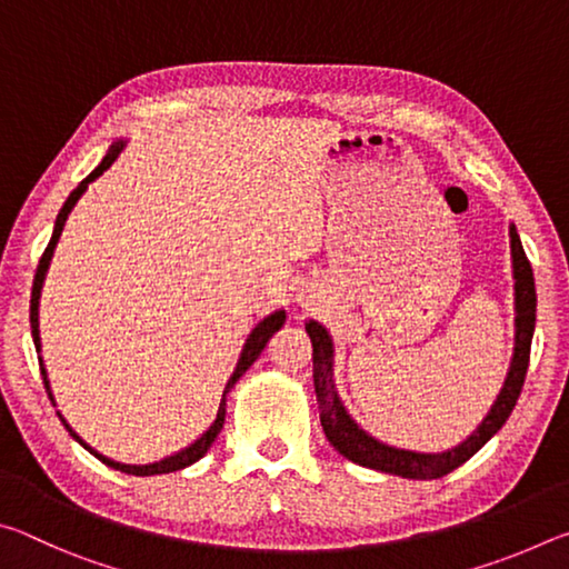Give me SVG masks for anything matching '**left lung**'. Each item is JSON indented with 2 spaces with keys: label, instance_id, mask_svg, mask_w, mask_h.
I'll list each match as a JSON object with an SVG mask.
<instances>
[{
  "label": "left lung",
  "instance_id": "obj_1",
  "mask_svg": "<svg viewBox=\"0 0 569 569\" xmlns=\"http://www.w3.org/2000/svg\"><path fill=\"white\" fill-rule=\"evenodd\" d=\"M509 238H512V266H515V308H517V333H515V356L512 366H509L507 381L495 407L489 409L487 419L479 423L475 435L459 447L445 451V455H417V451L393 449L381 445L373 437L361 431L346 413L339 393L333 389L331 379V359H333V343L329 339V331L321 323L308 321L306 331L311 336L313 343V387H316V401L321 409V427L323 435L329 437L333 449L351 459L353 465L387 471V475L407 477V479H439L465 465L469 457L492 439L505 421L512 413L515 403L522 393L527 366H529V349H532V333H535V316H537V293H535V276L532 266H529L522 240L517 236V228H509Z\"/></svg>",
  "mask_w": 569,
  "mask_h": 569
}]
</instances>
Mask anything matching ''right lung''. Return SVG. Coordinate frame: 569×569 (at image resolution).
Instances as JSON below:
<instances>
[{
    "instance_id": "1",
    "label": "right lung",
    "mask_w": 569,
    "mask_h": 569,
    "mask_svg": "<svg viewBox=\"0 0 569 569\" xmlns=\"http://www.w3.org/2000/svg\"><path fill=\"white\" fill-rule=\"evenodd\" d=\"M120 150H122V142H114V146L110 148V152L108 156L102 158V162L98 168H94L88 178H84L80 186H77L72 192H70V198L64 200V206H62V210H60V216H57V223H54V233H52V238H50V243H47V248H44V253H42V258H40V266H37V273H34V283H32V303H30V323H32V339H34V346H37V351H40V291H42V283H44V273H47V268H50V261H52V253H54V246H57V240H60V236H62V228H64V220H67V216H70V210L74 208V203L77 200H80V196L84 190H88V186L90 182L94 180V178H100L104 170H108L112 162H114V158L120 156ZM283 321H286V311H276V313H271L268 316V319H263L261 323L256 326L253 329V333L248 336V341H246V349H243V353H240V359H238V366H236V371H233V377L228 379V383H226V391H223V397L228 393V389H233V383L243 377V373L248 371V366L253 363L258 356H261V351L266 349V343H268V339H271V336L281 329L283 326ZM40 369H42V379H44V389H47V397H50V401L54 403V399H52V391H50V381H47V371H44V366H42V359H40ZM57 417L62 419V413H57ZM223 421H226V399L220 401V407H218V417H216V421L210 423V429L206 431L203 437H200L198 441H192V445L188 447V449H182V451H178V455H172V457H168V459H160V461H156V465H142V467H130V465H120V461H112V459H108V457H102L100 451H94L92 447H88L84 445V441L74 435L72 431V427L70 423H67L64 419H62V423H64V429L70 431V435L80 441V445L90 451V455H94L98 457L102 465H108V467H112V469H118V471H124V475H134V477H150V475H168V471H178V469H186V467H190L192 461H198L200 457H206V451L213 447V441H216V437L220 435V429H223Z\"/></svg>"
}]
</instances>
